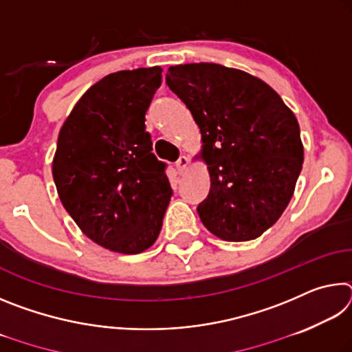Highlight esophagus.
Instances as JSON below:
<instances>
[{
    "label": "esophagus",
    "instance_id": "1",
    "mask_svg": "<svg viewBox=\"0 0 352 352\" xmlns=\"http://www.w3.org/2000/svg\"><path fill=\"white\" fill-rule=\"evenodd\" d=\"M188 164H189V158H188V157H184V155H183V157H180V158L177 160L175 168H177V170H178V172H180V174H183L184 169L188 168Z\"/></svg>",
    "mask_w": 352,
    "mask_h": 352
}]
</instances>
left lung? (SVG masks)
I'll use <instances>...</instances> for the list:
<instances>
[{
	"instance_id": "1",
	"label": "left lung",
	"mask_w": 352,
	"mask_h": 352,
	"mask_svg": "<svg viewBox=\"0 0 352 352\" xmlns=\"http://www.w3.org/2000/svg\"><path fill=\"white\" fill-rule=\"evenodd\" d=\"M166 83L204 141L211 188L200 220L223 241L256 239L281 217L302 168L295 115L265 82L223 65H177Z\"/></svg>"
}]
</instances>
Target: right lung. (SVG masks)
Wrapping results in <instances>:
<instances>
[{"label":"right lung","instance_id":"add662e5","mask_svg":"<svg viewBox=\"0 0 352 352\" xmlns=\"http://www.w3.org/2000/svg\"><path fill=\"white\" fill-rule=\"evenodd\" d=\"M162 68L118 71L88 88L60 129L52 177L65 210L98 245L136 254L162 231L172 188L146 111Z\"/></svg>","mask_w":352,"mask_h":352}]
</instances>
